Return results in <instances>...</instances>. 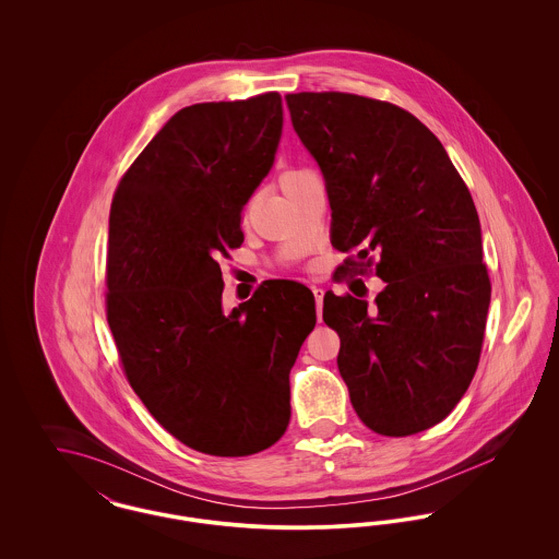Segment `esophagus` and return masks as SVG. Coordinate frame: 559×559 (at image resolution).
<instances>
[{"mask_svg": "<svg viewBox=\"0 0 559 559\" xmlns=\"http://www.w3.org/2000/svg\"><path fill=\"white\" fill-rule=\"evenodd\" d=\"M312 293H314V299H317V314H319L320 320L322 319V297H324V292L320 287H312Z\"/></svg>", "mask_w": 559, "mask_h": 559, "instance_id": "obj_1", "label": "esophagus"}]
</instances>
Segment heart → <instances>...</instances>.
<instances>
[{"label": "heart", "mask_w": 559, "mask_h": 559, "mask_svg": "<svg viewBox=\"0 0 559 559\" xmlns=\"http://www.w3.org/2000/svg\"><path fill=\"white\" fill-rule=\"evenodd\" d=\"M287 174H292V171H287Z\"/></svg>", "instance_id": "b5f03b06"}]
</instances>
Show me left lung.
<instances>
[{"label": "left lung", "mask_w": 559, "mask_h": 559, "mask_svg": "<svg viewBox=\"0 0 559 559\" xmlns=\"http://www.w3.org/2000/svg\"><path fill=\"white\" fill-rule=\"evenodd\" d=\"M285 100L326 182L331 242L349 253L337 283L385 281L374 304L324 295L322 320L340 335L352 406L381 436L419 433L463 399L484 344L490 276L469 188L404 108L346 92Z\"/></svg>", "instance_id": "left-lung-1"}]
</instances>
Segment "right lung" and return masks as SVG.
<instances>
[{"label": "right lung", "instance_id": "obj_1", "mask_svg": "<svg viewBox=\"0 0 559 559\" xmlns=\"http://www.w3.org/2000/svg\"><path fill=\"white\" fill-rule=\"evenodd\" d=\"M283 100L266 92L178 110L119 180L108 217L107 320L148 413L188 449L247 456L292 417L289 371L317 324L314 295L266 281L230 314L219 258L266 178Z\"/></svg>", "mask_w": 559, "mask_h": 559}]
</instances>
